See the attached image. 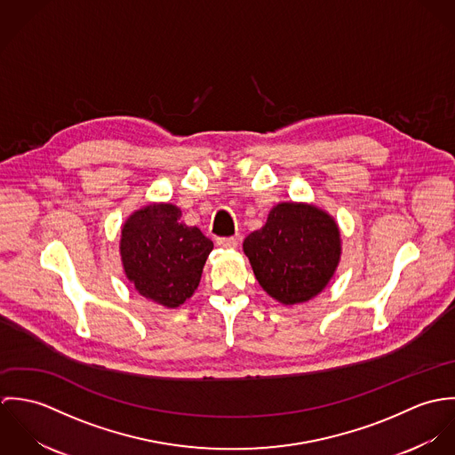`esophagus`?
<instances>
[{
  "label": "esophagus",
  "instance_id": "34e87169",
  "mask_svg": "<svg viewBox=\"0 0 455 455\" xmlns=\"http://www.w3.org/2000/svg\"><path fill=\"white\" fill-rule=\"evenodd\" d=\"M217 245L222 249H236L238 247V240L235 236L229 238H217Z\"/></svg>",
  "mask_w": 455,
  "mask_h": 455
}]
</instances>
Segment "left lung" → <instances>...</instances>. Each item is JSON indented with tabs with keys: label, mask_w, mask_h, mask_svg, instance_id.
<instances>
[{
	"label": "left lung",
	"mask_w": 455,
	"mask_h": 455,
	"mask_svg": "<svg viewBox=\"0 0 455 455\" xmlns=\"http://www.w3.org/2000/svg\"><path fill=\"white\" fill-rule=\"evenodd\" d=\"M260 287L282 305L305 303L332 278L341 240L336 220L307 203H280L243 242Z\"/></svg>",
	"instance_id": "left-lung-1"
}]
</instances>
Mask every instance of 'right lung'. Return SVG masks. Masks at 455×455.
Listing matches in <instances>:
<instances>
[{"mask_svg":"<svg viewBox=\"0 0 455 455\" xmlns=\"http://www.w3.org/2000/svg\"><path fill=\"white\" fill-rule=\"evenodd\" d=\"M213 243L182 222L170 203L136 210L123 226L121 259L134 289L147 299L177 308L195 294Z\"/></svg>","mask_w":455,"mask_h":455,"instance_id":"1","label":"right lung"}]
</instances>
